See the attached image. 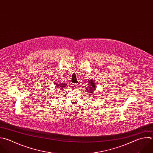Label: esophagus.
Segmentation results:
<instances>
[{"instance_id":"34e87169","label":"esophagus","mask_w":153,"mask_h":153,"mask_svg":"<svg viewBox=\"0 0 153 153\" xmlns=\"http://www.w3.org/2000/svg\"><path fill=\"white\" fill-rule=\"evenodd\" d=\"M72 86L73 87H76L78 86V84H76V83H72Z\"/></svg>"}]
</instances>
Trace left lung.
<instances>
[{"label": "left lung", "instance_id": "8db88e82", "mask_svg": "<svg viewBox=\"0 0 153 153\" xmlns=\"http://www.w3.org/2000/svg\"><path fill=\"white\" fill-rule=\"evenodd\" d=\"M89 87H88V89H87V90L88 91V93H93V91H94L93 90H95V88H96V85L94 84V82H93V80H90L89 81Z\"/></svg>", "mask_w": 153, "mask_h": 153}]
</instances>
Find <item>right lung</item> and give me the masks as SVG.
Wrapping results in <instances>:
<instances>
[{"mask_svg": "<svg viewBox=\"0 0 153 153\" xmlns=\"http://www.w3.org/2000/svg\"><path fill=\"white\" fill-rule=\"evenodd\" d=\"M56 85H57L58 87H60V88H62L65 87L66 84H57Z\"/></svg>", "mask_w": 153, "mask_h": 153, "instance_id": "obj_1", "label": "right lung"}]
</instances>
